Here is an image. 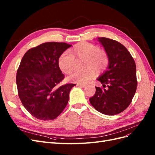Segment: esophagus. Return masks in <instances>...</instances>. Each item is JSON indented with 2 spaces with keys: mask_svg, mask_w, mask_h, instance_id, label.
<instances>
[{
  "mask_svg": "<svg viewBox=\"0 0 155 155\" xmlns=\"http://www.w3.org/2000/svg\"><path fill=\"white\" fill-rule=\"evenodd\" d=\"M78 87H81V88H85V87H86V85H84V84H78L77 85Z\"/></svg>",
  "mask_w": 155,
  "mask_h": 155,
  "instance_id": "esophagus-1",
  "label": "esophagus"
}]
</instances>
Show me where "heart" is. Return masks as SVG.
Listing matches in <instances>:
<instances>
[{"label": "heart", "instance_id": "b5f03b06", "mask_svg": "<svg viewBox=\"0 0 155 155\" xmlns=\"http://www.w3.org/2000/svg\"><path fill=\"white\" fill-rule=\"evenodd\" d=\"M83 60L81 71H76L68 77L69 80L79 84H85L95 75V72H101L107 68L109 59L107 52L99 46L89 43H81L75 45L60 56L58 65L65 74L72 73L76 67V61Z\"/></svg>", "mask_w": 155, "mask_h": 155}]
</instances>
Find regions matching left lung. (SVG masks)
Returning <instances> with one entry per match:
<instances>
[{
  "mask_svg": "<svg viewBox=\"0 0 155 155\" xmlns=\"http://www.w3.org/2000/svg\"><path fill=\"white\" fill-rule=\"evenodd\" d=\"M97 41L104 47L109 61L107 70L97 79L104 88L96 87L95 94L89 100L102 114H118L128 107L137 91L136 64L119 42L106 37H99Z\"/></svg>",
  "mask_w": 155,
  "mask_h": 155,
  "instance_id": "obj_1",
  "label": "left lung"
}]
</instances>
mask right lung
Segmentation results:
<instances>
[{"mask_svg": "<svg viewBox=\"0 0 155 155\" xmlns=\"http://www.w3.org/2000/svg\"><path fill=\"white\" fill-rule=\"evenodd\" d=\"M71 46L48 42L28 50L23 56L16 76L18 94L25 109L37 119L56 118L68 104L70 91L76 85L58 87L64 78L58 60Z\"/></svg>", "mask_w": 155, "mask_h": 155, "instance_id": "add662e5", "label": "right lung"}]
</instances>
